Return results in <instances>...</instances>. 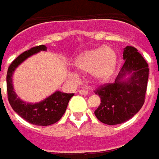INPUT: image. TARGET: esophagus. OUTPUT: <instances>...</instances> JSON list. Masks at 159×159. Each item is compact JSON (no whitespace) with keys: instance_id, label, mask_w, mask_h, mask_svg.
Returning a JSON list of instances; mask_svg holds the SVG:
<instances>
[{"instance_id":"1","label":"esophagus","mask_w":159,"mask_h":159,"mask_svg":"<svg viewBox=\"0 0 159 159\" xmlns=\"http://www.w3.org/2000/svg\"><path fill=\"white\" fill-rule=\"evenodd\" d=\"M79 93H80V95H86L89 94V91H88L87 89H81V90H80V91H79Z\"/></svg>"}]
</instances>
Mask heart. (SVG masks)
Wrapping results in <instances>:
<instances>
[{
  "label": "heart",
  "mask_w": 159,
  "mask_h": 159,
  "mask_svg": "<svg viewBox=\"0 0 159 159\" xmlns=\"http://www.w3.org/2000/svg\"><path fill=\"white\" fill-rule=\"evenodd\" d=\"M117 56L111 48H98L88 50L77 56L73 66L79 71L91 72L93 79L97 82L108 80L115 70Z\"/></svg>",
  "instance_id": "obj_1"
}]
</instances>
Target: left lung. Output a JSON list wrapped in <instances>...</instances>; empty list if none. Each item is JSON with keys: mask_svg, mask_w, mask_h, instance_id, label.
Instances as JSON below:
<instances>
[{"mask_svg": "<svg viewBox=\"0 0 159 159\" xmlns=\"http://www.w3.org/2000/svg\"><path fill=\"white\" fill-rule=\"evenodd\" d=\"M123 58L125 63L115 82L101 86L95 91L101 98L95 117L106 125H118L129 120L145 101L149 65L134 47H125Z\"/></svg>", "mask_w": 159, "mask_h": 159, "instance_id": "8db88e82", "label": "left lung"}]
</instances>
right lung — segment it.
I'll return each mask as SVG.
<instances>
[{
    "instance_id": "right-lung-1",
    "label": "right lung",
    "mask_w": 159,
    "mask_h": 159,
    "mask_svg": "<svg viewBox=\"0 0 159 159\" xmlns=\"http://www.w3.org/2000/svg\"><path fill=\"white\" fill-rule=\"evenodd\" d=\"M47 47L44 45L34 47L25 52L22 53L10 64L7 72V92L9 104L12 109L22 119L36 125H52L57 122L64 115L68 102L74 94H66L56 91L43 101L36 103H29L22 101L14 91L12 84V75L16 68L22 64L25 59L40 51H46Z\"/></svg>"
}]
</instances>
